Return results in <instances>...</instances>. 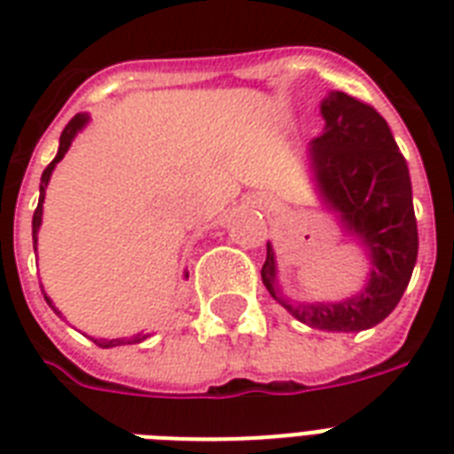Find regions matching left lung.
<instances>
[{
	"label": "left lung",
	"mask_w": 454,
	"mask_h": 454,
	"mask_svg": "<svg viewBox=\"0 0 454 454\" xmlns=\"http://www.w3.org/2000/svg\"><path fill=\"white\" fill-rule=\"evenodd\" d=\"M320 113L325 131L309 144L310 174L325 207L367 252L370 280L344 301L292 303L278 287L270 242L262 280L270 297L313 330H370L398 306L415 269L419 238L410 171L387 120L372 106L332 91Z\"/></svg>",
	"instance_id": "8db88e82"
}]
</instances>
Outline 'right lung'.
<instances>
[{"label":"right lung","mask_w":454,"mask_h":454,"mask_svg":"<svg viewBox=\"0 0 454 454\" xmlns=\"http://www.w3.org/2000/svg\"><path fill=\"white\" fill-rule=\"evenodd\" d=\"M87 122H89V115H82V113L80 115H74L73 120L67 122V127L63 129V134H60L59 153H56L53 162L49 164V167L44 169V174H42V184H39V205H37V209H35V214H32V242H35V245H37V231H39V226H42V202H44V192H46V185H49V178H51L53 167H56V164H59L63 157H66L67 148H70V144H73V138L77 137V131H80ZM44 299H46V303H49V306L53 309V313H56V316H60V310L53 306L51 299L46 297V294H44ZM145 337H148V334H134V337H124V339H94V344L101 346V348H113V346L138 344V341H144Z\"/></svg>","instance_id":"right-lung-1"}]
</instances>
